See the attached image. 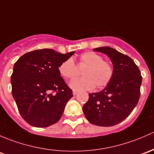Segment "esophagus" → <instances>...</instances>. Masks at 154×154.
I'll return each instance as SVG.
<instances>
[{"label":"esophagus","mask_w":154,"mask_h":154,"mask_svg":"<svg viewBox=\"0 0 154 154\" xmlns=\"http://www.w3.org/2000/svg\"><path fill=\"white\" fill-rule=\"evenodd\" d=\"M77 93H78V91H75V90L73 91V94L74 95H76Z\"/></svg>","instance_id":"obj_1"}]
</instances>
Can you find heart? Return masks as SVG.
<instances>
[{
    "label": "heart",
    "mask_w": 154,
    "mask_h": 154,
    "mask_svg": "<svg viewBox=\"0 0 154 154\" xmlns=\"http://www.w3.org/2000/svg\"><path fill=\"white\" fill-rule=\"evenodd\" d=\"M80 66H85L81 77L72 80L70 85L76 90H90L94 87L102 88L108 85L114 76V66L103 56L94 51H88L80 57ZM60 74L66 79H72L77 74V66L72 58L66 60L58 68Z\"/></svg>",
    "instance_id": "heart-1"
}]
</instances>
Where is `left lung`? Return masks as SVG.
Instances as JSON below:
<instances>
[{
  "label": "left lung",
  "instance_id": "1",
  "mask_svg": "<svg viewBox=\"0 0 154 154\" xmlns=\"http://www.w3.org/2000/svg\"><path fill=\"white\" fill-rule=\"evenodd\" d=\"M94 51L109 57L114 66V76L103 91L89 94L82 111L91 124L109 127L125 120L137 105L142 77L130 57L108 46Z\"/></svg>",
  "mask_w": 154,
  "mask_h": 154
}]
</instances>
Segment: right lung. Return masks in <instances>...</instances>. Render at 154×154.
Segmentation results:
<instances>
[{"instance_id": "right-lung-1", "label": "right lung", "mask_w": 154, "mask_h": 154, "mask_svg": "<svg viewBox=\"0 0 154 154\" xmlns=\"http://www.w3.org/2000/svg\"><path fill=\"white\" fill-rule=\"evenodd\" d=\"M74 53L37 49L16 61L11 76L12 94L19 113L28 124L46 128L60 120L73 94L58 68Z\"/></svg>"}]
</instances>
